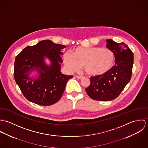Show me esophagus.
Here are the masks:
<instances>
[{
  "instance_id": "obj_1",
  "label": "esophagus",
  "mask_w": 148,
  "mask_h": 148,
  "mask_svg": "<svg viewBox=\"0 0 148 148\" xmlns=\"http://www.w3.org/2000/svg\"><path fill=\"white\" fill-rule=\"evenodd\" d=\"M76 77L79 79H82L84 77V76H76Z\"/></svg>"
}]
</instances>
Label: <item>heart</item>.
<instances>
[{
  "label": "heart",
  "instance_id": "1",
  "mask_svg": "<svg viewBox=\"0 0 148 148\" xmlns=\"http://www.w3.org/2000/svg\"><path fill=\"white\" fill-rule=\"evenodd\" d=\"M63 59L69 71H77L83 65L86 73L95 76L110 71L114 64L115 56L113 52L107 48L79 47L73 49V54L65 52Z\"/></svg>",
  "mask_w": 148,
  "mask_h": 148
}]
</instances>
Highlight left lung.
<instances>
[{"mask_svg":"<svg viewBox=\"0 0 148 148\" xmlns=\"http://www.w3.org/2000/svg\"><path fill=\"white\" fill-rule=\"evenodd\" d=\"M106 47L116 58L115 65L104 75L90 77V85L85 89L92 99L107 101L117 97L129 82L132 73L133 53L124 42L108 39Z\"/></svg>","mask_w":148,"mask_h":148,"instance_id":"obj_1","label":"left lung"}]
</instances>
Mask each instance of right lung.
<instances>
[{
	"mask_svg": "<svg viewBox=\"0 0 148 148\" xmlns=\"http://www.w3.org/2000/svg\"><path fill=\"white\" fill-rule=\"evenodd\" d=\"M66 47L49 40L40 41L33 46H27L15 58L14 78L24 97L40 106L52 105L63 95L67 82L73 76L60 72V55ZM51 62L48 65L45 59ZM36 71L38 76L32 78L29 74Z\"/></svg>",
	"mask_w": 148,
	"mask_h": 148,
	"instance_id": "add662e5",
	"label": "right lung"
}]
</instances>
